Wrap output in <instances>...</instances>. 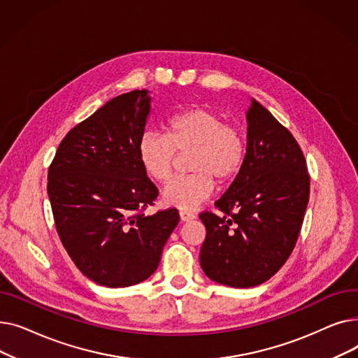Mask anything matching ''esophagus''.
Returning <instances> with one entry per match:
<instances>
[{
    "label": "esophagus",
    "mask_w": 358,
    "mask_h": 358,
    "mask_svg": "<svg viewBox=\"0 0 358 358\" xmlns=\"http://www.w3.org/2000/svg\"><path fill=\"white\" fill-rule=\"evenodd\" d=\"M196 216L193 215V213H190V212H180V219L182 220V222H189V220H193Z\"/></svg>",
    "instance_id": "esophagus-1"
}]
</instances>
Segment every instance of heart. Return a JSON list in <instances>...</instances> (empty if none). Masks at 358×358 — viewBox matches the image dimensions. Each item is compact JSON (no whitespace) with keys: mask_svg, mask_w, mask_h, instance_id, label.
Listing matches in <instances>:
<instances>
[{"mask_svg":"<svg viewBox=\"0 0 358 358\" xmlns=\"http://www.w3.org/2000/svg\"><path fill=\"white\" fill-rule=\"evenodd\" d=\"M193 173L169 182L162 200L181 210H194L208 200L217 184L231 182L245 159V139L217 113L193 107L177 113L166 122L165 135L145 131L138 142V159L143 173L155 182H166L174 173L178 155L190 154Z\"/></svg>","mask_w":358,"mask_h":358,"instance_id":"1","label":"heart"}]
</instances>
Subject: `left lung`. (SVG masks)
<instances>
[{"mask_svg":"<svg viewBox=\"0 0 358 358\" xmlns=\"http://www.w3.org/2000/svg\"><path fill=\"white\" fill-rule=\"evenodd\" d=\"M247 154L229 189L200 213L206 239L200 266L210 280L247 289L271 278L290 257L309 201L302 149L271 113L252 100Z\"/></svg>","mask_w":358,"mask_h":358,"instance_id":"1","label":"left lung"}]
</instances>
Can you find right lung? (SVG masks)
I'll list each match as a JSON object with an SVG mask.
<instances>
[{"label":"right lung","mask_w":358,"mask_h":358,"mask_svg":"<svg viewBox=\"0 0 358 358\" xmlns=\"http://www.w3.org/2000/svg\"><path fill=\"white\" fill-rule=\"evenodd\" d=\"M150 113L148 90L107 101L62 139L48 173L56 231L94 283L127 287L158 268L177 209L145 215L158 197L138 159Z\"/></svg>","instance_id":"1"}]
</instances>
